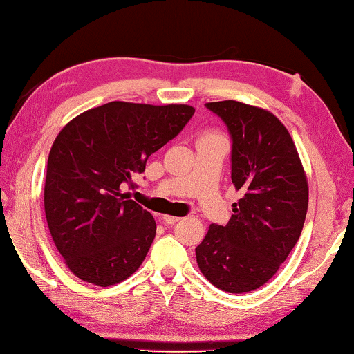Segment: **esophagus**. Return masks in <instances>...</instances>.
<instances>
[{"label": "esophagus", "mask_w": 354, "mask_h": 354, "mask_svg": "<svg viewBox=\"0 0 354 354\" xmlns=\"http://www.w3.org/2000/svg\"><path fill=\"white\" fill-rule=\"evenodd\" d=\"M160 218H162V221H164L165 225H175V223H178L179 220H181L179 217H173V215H162V217H160Z\"/></svg>", "instance_id": "esophagus-1"}]
</instances>
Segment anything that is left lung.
I'll list each match as a JSON object with an SVG mask.
<instances>
[{
    "label": "left lung",
    "mask_w": 354,
    "mask_h": 354,
    "mask_svg": "<svg viewBox=\"0 0 354 354\" xmlns=\"http://www.w3.org/2000/svg\"><path fill=\"white\" fill-rule=\"evenodd\" d=\"M230 131L231 179L242 198L225 226L195 248L209 283L227 293L259 289L295 247L308 212V179L289 131L272 112L239 101L207 103Z\"/></svg>",
    "instance_id": "1"
}]
</instances>
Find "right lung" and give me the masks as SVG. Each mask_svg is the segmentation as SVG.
Segmentation results:
<instances>
[{"mask_svg":"<svg viewBox=\"0 0 354 354\" xmlns=\"http://www.w3.org/2000/svg\"><path fill=\"white\" fill-rule=\"evenodd\" d=\"M195 109L187 104L112 101L75 117L48 156L45 215L70 272L107 287L131 277L145 259L156 221L122 185L145 171L147 159L175 139Z\"/></svg>","mask_w":354,"mask_h":354,"instance_id":"right-lung-1","label":"right lung"}]
</instances>
